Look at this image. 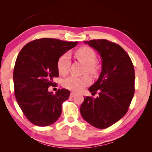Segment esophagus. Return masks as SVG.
<instances>
[{"mask_svg": "<svg viewBox=\"0 0 152 152\" xmlns=\"http://www.w3.org/2000/svg\"><path fill=\"white\" fill-rule=\"evenodd\" d=\"M75 95H76V94L74 93V92H71V93H70V96L72 98V97H74V96H75Z\"/></svg>", "mask_w": 152, "mask_h": 152, "instance_id": "1", "label": "esophagus"}]
</instances>
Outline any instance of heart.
<instances>
[{
    "label": "heart",
    "mask_w": 152,
    "mask_h": 152,
    "mask_svg": "<svg viewBox=\"0 0 152 152\" xmlns=\"http://www.w3.org/2000/svg\"><path fill=\"white\" fill-rule=\"evenodd\" d=\"M76 57L80 61L86 65V70L88 73L96 74L98 72V68L94 64L96 59V56L94 51L91 48L82 47L79 48L76 51ZM70 56L68 53H64L58 60V69L60 74L62 75L68 74L70 66ZM91 83V78L88 75L83 76H72L64 80V86L70 91L79 92L84 87Z\"/></svg>",
    "instance_id": "heart-1"
}]
</instances>
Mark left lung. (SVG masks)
I'll return each mask as SVG.
<instances>
[{
	"instance_id": "1",
	"label": "left lung",
	"mask_w": 152,
	"mask_h": 152,
	"mask_svg": "<svg viewBox=\"0 0 152 152\" xmlns=\"http://www.w3.org/2000/svg\"><path fill=\"white\" fill-rule=\"evenodd\" d=\"M101 56L102 70L96 82L88 88L96 99H84L80 111L83 119L98 129H106L127 112L135 92V70L127 52L106 39L84 42Z\"/></svg>"
}]
</instances>
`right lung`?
Returning a JSON list of instances; mask_svg holds the SVG:
<instances>
[{"mask_svg": "<svg viewBox=\"0 0 152 152\" xmlns=\"http://www.w3.org/2000/svg\"><path fill=\"white\" fill-rule=\"evenodd\" d=\"M78 42L42 38L25 45L18 55L13 72L15 95L17 103L31 123L45 127L55 123L61 114V104L70 92L48 88L59 76L58 60Z\"/></svg>", "mask_w": 152, "mask_h": 152, "instance_id": "right-lung-1", "label": "right lung"}]
</instances>
